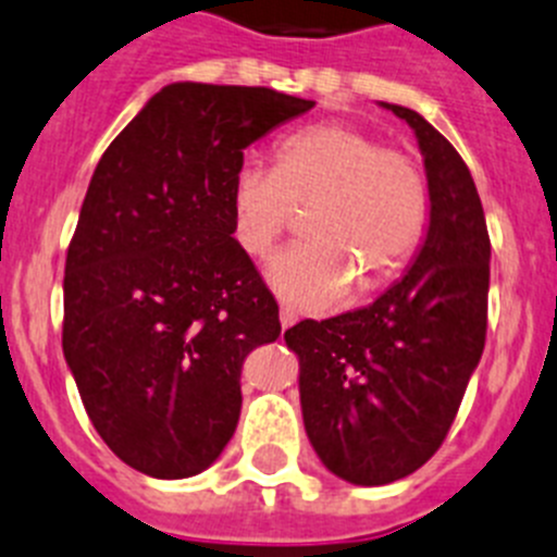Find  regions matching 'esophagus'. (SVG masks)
I'll return each instance as SVG.
<instances>
[{"mask_svg": "<svg viewBox=\"0 0 557 557\" xmlns=\"http://www.w3.org/2000/svg\"><path fill=\"white\" fill-rule=\"evenodd\" d=\"M280 324H283V330L294 326L296 324V310H290V308L280 310Z\"/></svg>", "mask_w": 557, "mask_h": 557, "instance_id": "obj_1", "label": "esophagus"}]
</instances>
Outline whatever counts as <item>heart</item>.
<instances>
[{
    "instance_id": "1",
    "label": "heart",
    "mask_w": 557,
    "mask_h": 557,
    "mask_svg": "<svg viewBox=\"0 0 557 557\" xmlns=\"http://www.w3.org/2000/svg\"><path fill=\"white\" fill-rule=\"evenodd\" d=\"M233 236L263 258L308 211V242L269 263L274 288L302 308H326L355 285L396 277L429 227V178L398 148H382L346 121L305 126L280 139L274 170L244 164L231 186Z\"/></svg>"
}]
</instances>
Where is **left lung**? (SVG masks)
Returning <instances> with one entry per match:
<instances>
[{"label": "left lung", "instance_id": "left-lung-1", "mask_svg": "<svg viewBox=\"0 0 557 557\" xmlns=\"http://www.w3.org/2000/svg\"><path fill=\"white\" fill-rule=\"evenodd\" d=\"M431 220L409 274L376 302L285 332L299 357L305 431L326 470L382 486L423 467L448 436L486 343L490 231L472 175L418 112Z\"/></svg>", "mask_w": 557, "mask_h": 557}]
</instances>
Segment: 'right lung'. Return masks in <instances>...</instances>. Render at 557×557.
<instances>
[{"instance_id":"1","label":"right lung","mask_w":557,"mask_h":557,"mask_svg":"<svg viewBox=\"0 0 557 557\" xmlns=\"http://www.w3.org/2000/svg\"><path fill=\"white\" fill-rule=\"evenodd\" d=\"M315 101L175 82L112 139L65 258L62 351L87 418L150 478L206 470L242 412L247 355L280 308L233 238L244 148Z\"/></svg>"}]
</instances>
